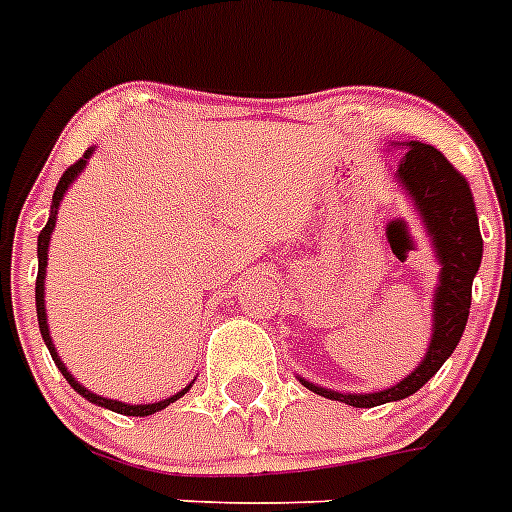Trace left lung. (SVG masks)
I'll list each match as a JSON object with an SVG mask.
<instances>
[{
	"mask_svg": "<svg viewBox=\"0 0 512 512\" xmlns=\"http://www.w3.org/2000/svg\"><path fill=\"white\" fill-rule=\"evenodd\" d=\"M397 175L404 190L415 201L417 211L422 213L438 260L443 265L441 286L435 291L433 340H430L428 355L407 379L376 394H340V391L322 389L301 379L306 389L350 404V407H376V404L397 402L415 394L420 386L433 379L464 335L471 306V281L482 262V234H479L477 208H474L469 182L441 151L430 144L412 141Z\"/></svg>",
	"mask_w": 512,
	"mask_h": 512,
	"instance_id": "left-lung-1",
	"label": "left lung"
}]
</instances>
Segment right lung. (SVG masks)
I'll return each mask as SVG.
<instances>
[{"label":"right lung","instance_id":"1","mask_svg":"<svg viewBox=\"0 0 512 512\" xmlns=\"http://www.w3.org/2000/svg\"><path fill=\"white\" fill-rule=\"evenodd\" d=\"M90 154H92V149H87V151H84V157H82V159H77V162L71 164L69 170H66L64 175H61V180H59V185H56V190H53V201H51V216H48V224L43 226V231H41V234H38V281H35V311H38V324H41V335H43V342H46V345H48V350H51V358H53V363H56V366H59V371L64 373V379L69 381V384L74 386V389H77L79 394H82L84 399H90L92 404H100V407H108V410H113V412H121V415L146 417V415H154V412L164 410V407H167V404H172V402H175V399H180L182 394H185V391L190 389V386H188V389L177 391L175 397H170V399H162V402H154V404H123V402H115V399L97 397V394H92L90 389H84V386L79 384V381H74V376H71V373L66 371V366H64V363H61V358H59V355H56V348H53L51 335H48V324H46V304H43V281H46L48 242H51V231H53V226H56V208H59L61 198H64V193H66V188H69V185H71V180H74V177H77L79 172L84 170V164H87V159H90Z\"/></svg>","mask_w":512,"mask_h":512}]
</instances>
